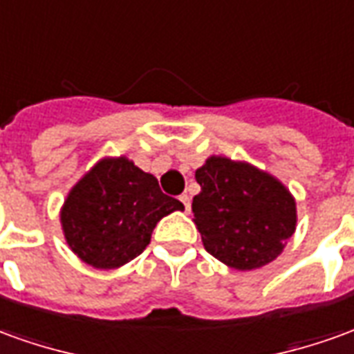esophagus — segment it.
<instances>
[{"label":"esophagus","instance_id":"34e87169","mask_svg":"<svg viewBox=\"0 0 354 354\" xmlns=\"http://www.w3.org/2000/svg\"><path fill=\"white\" fill-rule=\"evenodd\" d=\"M180 201L184 203L185 211H189V209H192V199H189V195H187V194L180 195Z\"/></svg>","mask_w":354,"mask_h":354}]
</instances>
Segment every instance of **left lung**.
Returning <instances> with one entry per match:
<instances>
[{"mask_svg":"<svg viewBox=\"0 0 354 354\" xmlns=\"http://www.w3.org/2000/svg\"><path fill=\"white\" fill-rule=\"evenodd\" d=\"M201 192L192 211L203 245L220 263L253 270L272 263L295 232V199L263 170L228 157H209L195 170Z\"/></svg>","mask_w":354,"mask_h":354,"instance_id":"obj_1","label":"left lung"}]
</instances>
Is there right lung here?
<instances>
[{
  "label": "right lung",
  "mask_w": 354,
  "mask_h": 354,
  "mask_svg": "<svg viewBox=\"0 0 354 354\" xmlns=\"http://www.w3.org/2000/svg\"><path fill=\"white\" fill-rule=\"evenodd\" d=\"M184 205L160 192L153 174L126 157L100 160L66 197V243L93 268H118L142 254L162 216Z\"/></svg>",
  "instance_id": "1"
}]
</instances>
